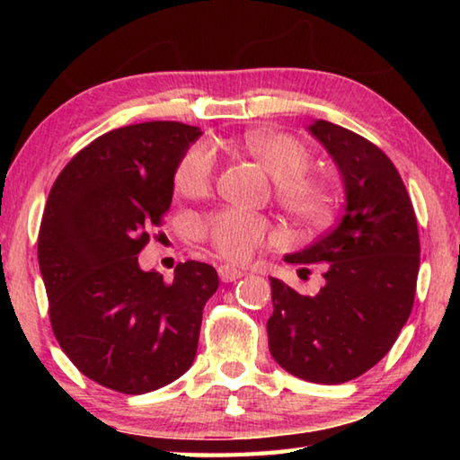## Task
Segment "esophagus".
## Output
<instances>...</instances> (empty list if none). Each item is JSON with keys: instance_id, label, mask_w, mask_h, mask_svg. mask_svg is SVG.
<instances>
[{"instance_id": "obj_1", "label": "esophagus", "mask_w": 460, "mask_h": 460, "mask_svg": "<svg viewBox=\"0 0 460 460\" xmlns=\"http://www.w3.org/2000/svg\"><path fill=\"white\" fill-rule=\"evenodd\" d=\"M245 271L239 270L235 266H229V263H225V266H219V278L223 279V282H235V279L243 278Z\"/></svg>"}]
</instances>
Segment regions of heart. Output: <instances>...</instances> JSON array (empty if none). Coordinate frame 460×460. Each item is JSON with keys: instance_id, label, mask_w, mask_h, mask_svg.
Wrapping results in <instances>:
<instances>
[{"instance_id": "b5f03b06", "label": "heart", "mask_w": 460, "mask_h": 460, "mask_svg": "<svg viewBox=\"0 0 460 460\" xmlns=\"http://www.w3.org/2000/svg\"><path fill=\"white\" fill-rule=\"evenodd\" d=\"M245 150L276 178V192L286 211L305 221H321L331 211L329 184L306 174L310 152L288 134L253 131L245 136ZM217 168L215 147L207 142L190 146L176 166L174 184L186 197H200L211 189ZM205 237L217 253L231 261H247L271 239V229L260 215L227 208L205 223Z\"/></svg>"}]
</instances>
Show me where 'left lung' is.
Masks as SVG:
<instances>
[{
  "label": "left lung",
  "instance_id": "obj_1",
  "mask_svg": "<svg viewBox=\"0 0 460 460\" xmlns=\"http://www.w3.org/2000/svg\"><path fill=\"white\" fill-rule=\"evenodd\" d=\"M306 129L339 170L345 211L313 245L284 255L288 263L323 266L316 296L270 278L268 345L288 373L334 385L363 376L398 339L414 305L420 241L406 186L377 146L324 119Z\"/></svg>",
  "mask_w": 460,
  "mask_h": 460
}]
</instances>
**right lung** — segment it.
<instances>
[{
    "instance_id": "add662e5",
    "label": "right lung",
    "mask_w": 460,
    "mask_h": 460,
    "mask_svg": "<svg viewBox=\"0 0 460 460\" xmlns=\"http://www.w3.org/2000/svg\"><path fill=\"white\" fill-rule=\"evenodd\" d=\"M202 131L181 121L126 126L83 147L46 200L38 263L62 351L99 385L139 395L172 384L197 357L213 266L178 263L174 279L137 253L168 211L176 166Z\"/></svg>"
}]
</instances>
